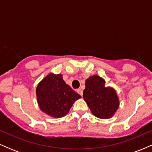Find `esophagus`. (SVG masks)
I'll use <instances>...</instances> for the list:
<instances>
[{
    "label": "esophagus",
    "mask_w": 152,
    "mask_h": 152,
    "mask_svg": "<svg viewBox=\"0 0 152 152\" xmlns=\"http://www.w3.org/2000/svg\"><path fill=\"white\" fill-rule=\"evenodd\" d=\"M77 93L79 94L80 96H82L83 95V91H82L81 88H78V89H77Z\"/></svg>",
    "instance_id": "1"
}]
</instances>
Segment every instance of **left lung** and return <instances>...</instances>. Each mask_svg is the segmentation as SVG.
I'll return each instance as SVG.
<instances>
[{
	"instance_id": "1",
	"label": "left lung",
	"mask_w": 152,
	"mask_h": 152,
	"mask_svg": "<svg viewBox=\"0 0 152 152\" xmlns=\"http://www.w3.org/2000/svg\"><path fill=\"white\" fill-rule=\"evenodd\" d=\"M104 80L98 76H91L86 81L83 99L92 114L100 118L111 117L118 107V99L113 88L106 87Z\"/></svg>"
}]
</instances>
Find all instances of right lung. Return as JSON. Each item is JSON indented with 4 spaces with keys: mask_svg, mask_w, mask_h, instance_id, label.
I'll return each instance as SVG.
<instances>
[{
    "mask_svg": "<svg viewBox=\"0 0 152 152\" xmlns=\"http://www.w3.org/2000/svg\"><path fill=\"white\" fill-rule=\"evenodd\" d=\"M38 103L43 112L55 118L68 114L80 95L65 83L61 75L50 74L36 88Z\"/></svg>",
    "mask_w": 152,
    "mask_h": 152,
    "instance_id": "obj_1",
    "label": "right lung"
}]
</instances>
